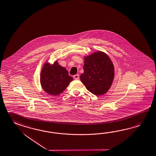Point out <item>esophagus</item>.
I'll return each mask as SVG.
<instances>
[{
	"instance_id": "34e87169",
	"label": "esophagus",
	"mask_w": 156,
	"mask_h": 156,
	"mask_svg": "<svg viewBox=\"0 0 156 156\" xmlns=\"http://www.w3.org/2000/svg\"><path fill=\"white\" fill-rule=\"evenodd\" d=\"M73 78L75 80H79V75H75L73 76Z\"/></svg>"
}]
</instances>
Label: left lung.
Wrapping results in <instances>:
<instances>
[{"label": "left lung", "mask_w": 156, "mask_h": 156, "mask_svg": "<svg viewBox=\"0 0 156 156\" xmlns=\"http://www.w3.org/2000/svg\"><path fill=\"white\" fill-rule=\"evenodd\" d=\"M84 72L80 80L90 92L96 96L106 93L111 88L115 76L112 59L107 54L97 51L84 56Z\"/></svg>", "instance_id": "1"}]
</instances>
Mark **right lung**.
<instances>
[{
  "label": "right lung",
  "mask_w": 156,
  "mask_h": 156,
  "mask_svg": "<svg viewBox=\"0 0 156 156\" xmlns=\"http://www.w3.org/2000/svg\"><path fill=\"white\" fill-rule=\"evenodd\" d=\"M72 80L66 68L59 65L57 60L53 64L46 62L41 69V85L50 95L57 96L62 93Z\"/></svg>",
  "instance_id": "right-lung-1"
}]
</instances>
